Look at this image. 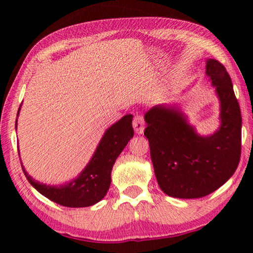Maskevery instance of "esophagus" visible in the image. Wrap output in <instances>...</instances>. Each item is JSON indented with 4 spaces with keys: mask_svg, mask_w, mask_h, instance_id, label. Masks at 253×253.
Wrapping results in <instances>:
<instances>
[{
    "mask_svg": "<svg viewBox=\"0 0 253 253\" xmlns=\"http://www.w3.org/2000/svg\"><path fill=\"white\" fill-rule=\"evenodd\" d=\"M132 127H134L136 134L140 135V134H143V132H144L145 123H144L143 117L140 116V115H137V116H135L134 121H132Z\"/></svg>",
    "mask_w": 253,
    "mask_h": 253,
    "instance_id": "1",
    "label": "esophagus"
}]
</instances>
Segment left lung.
<instances>
[{
    "label": "left lung",
    "instance_id": "8db88e82",
    "mask_svg": "<svg viewBox=\"0 0 253 253\" xmlns=\"http://www.w3.org/2000/svg\"><path fill=\"white\" fill-rule=\"evenodd\" d=\"M205 74L220 102V126L200 135L176 104L154 106L145 114L157 183L169 196L198 199L228 181L241 155V111L224 66L208 59Z\"/></svg>",
    "mask_w": 253,
    "mask_h": 253
}]
</instances>
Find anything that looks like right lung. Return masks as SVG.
Instances as JSON below:
<instances>
[{
  "instance_id": "obj_1",
  "label": "right lung",
  "mask_w": 253,
  "mask_h": 253,
  "mask_svg": "<svg viewBox=\"0 0 253 253\" xmlns=\"http://www.w3.org/2000/svg\"><path fill=\"white\" fill-rule=\"evenodd\" d=\"M131 121L132 115H126L105 131L90 161L72 181L60 185H46L30 176L21 163L25 177L39 193L54 203L67 208L91 207L104 199L109 190L115 162L134 136ZM16 124L18 119L15 129Z\"/></svg>"
}]
</instances>
